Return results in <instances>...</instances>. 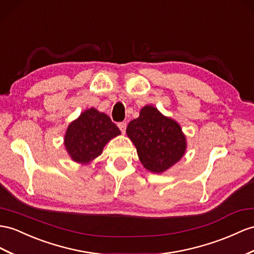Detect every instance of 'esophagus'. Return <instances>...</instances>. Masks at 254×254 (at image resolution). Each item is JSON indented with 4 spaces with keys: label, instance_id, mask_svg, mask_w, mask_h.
<instances>
[{
    "label": "esophagus",
    "instance_id": "34e87169",
    "mask_svg": "<svg viewBox=\"0 0 254 254\" xmlns=\"http://www.w3.org/2000/svg\"><path fill=\"white\" fill-rule=\"evenodd\" d=\"M118 127L120 128V131L125 134V132H126V129H127V122H120V123H118Z\"/></svg>",
    "mask_w": 254,
    "mask_h": 254
}]
</instances>
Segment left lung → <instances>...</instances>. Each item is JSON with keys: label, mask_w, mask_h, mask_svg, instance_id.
Instances as JSON below:
<instances>
[{"label": "left lung", "mask_w": 254, "mask_h": 254, "mask_svg": "<svg viewBox=\"0 0 254 254\" xmlns=\"http://www.w3.org/2000/svg\"><path fill=\"white\" fill-rule=\"evenodd\" d=\"M127 135L142 166L153 174L170 170L187 150V138L179 123L152 105L140 109L138 118L128 123Z\"/></svg>", "instance_id": "left-lung-1"}]
</instances>
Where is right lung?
I'll return each mask as SVG.
<instances>
[{
  "instance_id": "obj_1",
  "label": "right lung",
  "mask_w": 254,
  "mask_h": 254,
  "mask_svg": "<svg viewBox=\"0 0 254 254\" xmlns=\"http://www.w3.org/2000/svg\"><path fill=\"white\" fill-rule=\"evenodd\" d=\"M120 134L106 114L91 107L68 125L64 135L65 150L76 163L87 165L100 157L109 140Z\"/></svg>"
}]
</instances>
